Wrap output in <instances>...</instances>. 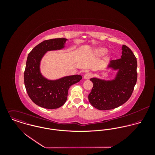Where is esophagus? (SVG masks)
I'll list each match as a JSON object with an SVG mask.
<instances>
[{
  "label": "esophagus",
  "instance_id": "obj_1",
  "mask_svg": "<svg viewBox=\"0 0 155 155\" xmlns=\"http://www.w3.org/2000/svg\"><path fill=\"white\" fill-rule=\"evenodd\" d=\"M93 76V74L91 73H87L84 76L85 79H89Z\"/></svg>",
  "mask_w": 155,
  "mask_h": 155
}]
</instances>
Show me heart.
<instances>
[{"label": "heart", "mask_w": 155, "mask_h": 155, "mask_svg": "<svg viewBox=\"0 0 155 155\" xmlns=\"http://www.w3.org/2000/svg\"><path fill=\"white\" fill-rule=\"evenodd\" d=\"M107 52V49L104 47H100L95 50V54L97 55H103Z\"/></svg>", "instance_id": "obj_1"}]
</instances>
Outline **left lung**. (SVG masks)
<instances>
[{"label": "left lung", "mask_w": 155, "mask_h": 155, "mask_svg": "<svg viewBox=\"0 0 155 155\" xmlns=\"http://www.w3.org/2000/svg\"><path fill=\"white\" fill-rule=\"evenodd\" d=\"M121 58L111 60L109 67L119 70L115 79L104 81L95 78L90 81L93 87L88 95L89 103L100 110L115 109L131 97L137 80V62L133 51L122 46Z\"/></svg>", "instance_id": "obj_1"}]
</instances>
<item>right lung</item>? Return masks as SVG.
<instances>
[{"instance_id":"1","label":"right lung","mask_w":155,"mask_h":155,"mask_svg":"<svg viewBox=\"0 0 155 155\" xmlns=\"http://www.w3.org/2000/svg\"><path fill=\"white\" fill-rule=\"evenodd\" d=\"M66 41L65 38L46 40L36 46L28 55L24 73V85L30 99L40 107L55 109L62 106L66 101L69 88L82 79L81 75L76 74L49 81L41 73L40 62L45 54L62 49Z\"/></svg>"}]
</instances>
